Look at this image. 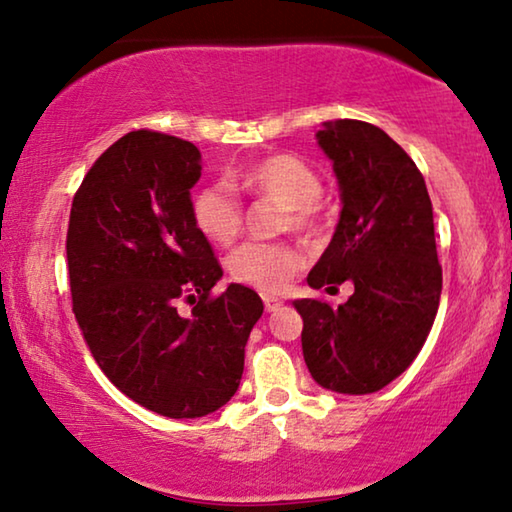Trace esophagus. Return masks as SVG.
<instances>
[{"instance_id":"esophagus-1","label":"esophagus","mask_w":512,"mask_h":512,"mask_svg":"<svg viewBox=\"0 0 512 512\" xmlns=\"http://www.w3.org/2000/svg\"><path fill=\"white\" fill-rule=\"evenodd\" d=\"M263 305H265V311H277L281 305H284V300L274 298V295H263Z\"/></svg>"}]
</instances>
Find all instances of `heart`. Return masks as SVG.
Here are the masks:
<instances>
[{"label":"heart","instance_id":"obj_1","mask_svg":"<svg viewBox=\"0 0 512 512\" xmlns=\"http://www.w3.org/2000/svg\"><path fill=\"white\" fill-rule=\"evenodd\" d=\"M233 189L251 196L272 198L286 205L281 226L302 235H314L321 228L323 180L314 166L298 154H270L240 170ZM231 187L224 182L205 184L191 196V221L196 231L214 244L238 240L244 226V207ZM302 268V254L288 242H247L228 258V272L233 281L263 293H277L295 272Z\"/></svg>","mask_w":512,"mask_h":512}]
</instances>
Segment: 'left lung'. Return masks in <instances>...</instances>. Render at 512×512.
Masks as SVG:
<instances>
[{
  "mask_svg": "<svg viewBox=\"0 0 512 512\" xmlns=\"http://www.w3.org/2000/svg\"><path fill=\"white\" fill-rule=\"evenodd\" d=\"M335 164L342 217L311 288L353 284L344 305L295 300L302 353L323 388L369 395L416 360L441 298L432 201L425 177L388 133L369 122L339 120L318 131Z\"/></svg>",
  "mask_w": 512,
  "mask_h": 512,
  "instance_id": "obj_1",
  "label": "left lung"
}]
</instances>
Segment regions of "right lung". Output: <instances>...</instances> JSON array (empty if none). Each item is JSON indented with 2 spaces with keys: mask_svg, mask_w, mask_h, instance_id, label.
Segmentation results:
<instances>
[{
  "mask_svg": "<svg viewBox=\"0 0 512 512\" xmlns=\"http://www.w3.org/2000/svg\"><path fill=\"white\" fill-rule=\"evenodd\" d=\"M198 177L194 143L129 131L87 170L66 231L73 314L96 365L166 418H201L235 395L263 314L247 286L212 291L224 270L191 221Z\"/></svg>",
  "mask_w": 512,
  "mask_h": 512,
  "instance_id": "right-lung-1",
  "label": "right lung"
}]
</instances>
